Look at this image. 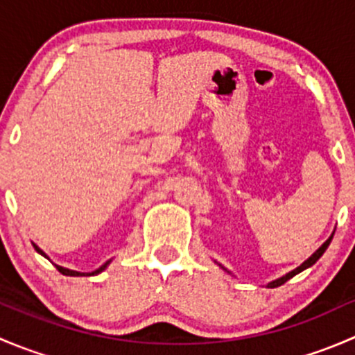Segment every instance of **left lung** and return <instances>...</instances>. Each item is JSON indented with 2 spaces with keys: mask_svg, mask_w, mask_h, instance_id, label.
<instances>
[{
  "mask_svg": "<svg viewBox=\"0 0 355 355\" xmlns=\"http://www.w3.org/2000/svg\"><path fill=\"white\" fill-rule=\"evenodd\" d=\"M331 239H333V234L330 235V237H328V239H327V242H324V244H323V245H321V247H320V249H316V250H314V254H311V257H307V259H306V261H304V263H302V264H300V266H297V268H295V270L288 271V273H287V275H284V277L277 278V280H271V282H270V284H268V285H266V287H268V288H277V287H280V285H284V284H285V282H288V280H290V278H293V277H295V275H299V273H300V271H304V270H307V268H311V266H313V264H314V263H316V261H318V259H320V257H321V256H323V254H324V250H327V249H328V245H330ZM214 263H216V264H218V266H220V268H221V270H225V271H227V273H228V275H232V273H230V271H228V270H227V268H225V266H223V264H220V263H218V261H214Z\"/></svg>",
  "mask_w": 355,
  "mask_h": 355,
  "instance_id": "obj_1",
  "label": "left lung"
}]
</instances>
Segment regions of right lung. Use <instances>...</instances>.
<instances>
[{
  "mask_svg": "<svg viewBox=\"0 0 355 355\" xmlns=\"http://www.w3.org/2000/svg\"><path fill=\"white\" fill-rule=\"evenodd\" d=\"M32 245H34V249H35V250H37V252H39V254H41V256L48 257V256H46V252H44V250H42V249H39V247H37V245H35V244H32ZM48 259H49V257H48ZM110 263H111V259H110V261H106V263H105V264H101V266H99V268H98V270L91 271V273H82V271L68 270V268L58 266V264H55V266H56V268H58V271H60V273L67 275V277H94V275H99V273H101V271H105V270H106V268H108V266H110Z\"/></svg>",
  "mask_w": 355,
  "mask_h": 355,
  "instance_id": "obj_1",
  "label": "right lung"
}]
</instances>
